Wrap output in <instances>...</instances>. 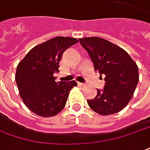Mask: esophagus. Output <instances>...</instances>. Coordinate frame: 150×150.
<instances>
[{"instance_id": "1", "label": "esophagus", "mask_w": 150, "mask_h": 150, "mask_svg": "<svg viewBox=\"0 0 150 150\" xmlns=\"http://www.w3.org/2000/svg\"><path fill=\"white\" fill-rule=\"evenodd\" d=\"M78 85L79 86H84L86 84L85 83H78Z\"/></svg>"}]
</instances>
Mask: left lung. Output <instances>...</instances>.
<instances>
[{
    "label": "left lung",
    "instance_id": "1",
    "mask_svg": "<svg viewBox=\"0 0 150 150\" xmlns=\"http://www.w3.org/2000/svg\"><path fill=\"white\" fill-rule=\"evenodd\" d=\"M95 66V71L105 76L102 91L97 90L95 98L87 100L91 109L101 115H110L123 110L136 89L138 67L122 47L100 37L79 39Z\"/></svg>",
    "mask_w": 150,
    "mask_h": 150
}]
</instances>
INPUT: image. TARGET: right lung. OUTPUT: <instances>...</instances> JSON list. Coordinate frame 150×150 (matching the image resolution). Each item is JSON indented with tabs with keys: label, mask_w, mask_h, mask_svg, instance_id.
Here are the masks:
<instances>
[{
	"label": "right lung",
	"mask_w": 150,
	"mask_h": 150,
	"mask_svg": "<svg viewBox=\"0 0 150 150\" xmlns=\"http://www.w3.org/2000/svg\"><path fill=\"white\" fill-rule=\"evenodd\" d=\"M79 41L75 38L57 36L30 50L16 67L19 93L28 108L40 117L55 116L66 105L70 91L77 83L55 82L63 53Z\"/></svg>",
	"instance_id": "add662e5"
}]
</instances>
